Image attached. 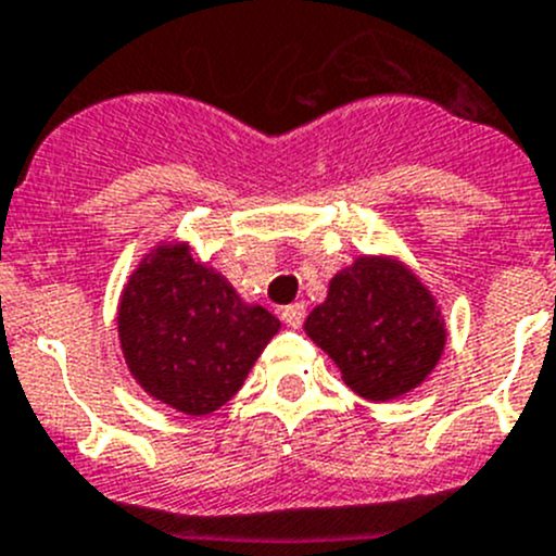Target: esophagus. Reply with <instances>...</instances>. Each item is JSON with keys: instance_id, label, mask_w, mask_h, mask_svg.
Listing matches in <instances>:
<instances>
[{"instance_id": "34e87169", "label": "esophagus", "mask_w": 556, "mask_h": 556, "mask_svg": "<svg viewBox=\"0 0 556 556\" xmlns=\"http://www.w3.org/2000/svg\"><path fill=\"white\" fill-rule=\"evenodd\" d=\"M281 319H283V325L294 327V330H298V327L305 321V305L303 303L287 305V308H281Z\"/></svg>"}]
</instances>
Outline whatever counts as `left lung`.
<instances>
[{
  "instance_id": "left-lung-1",
  "label": "left lung",
  "mask_w": 556,
  "mask_h": 556,
  "mask_svg": "<svg viewBox=\"0 0 556 556\" xmlns=\"http://www.w3.org/2000/svg\"><path fill=\"white\" fill-rule=\"evenodd\" d=\"M305 332L368 401L409 393L445 349V321L428 289L399 262L361 256L330 281L305 319Z\"/></svg>"
}]
</instances>
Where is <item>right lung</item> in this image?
I'll return each instance as SVG.
<instances>
[{
  "label": "right lung",
  "instance_id": "add662e5",
  "mask_svg": "<svg viewBox=\"0 0 556 556\" xmlns=\"http://www.w3.org/2000/svg\"><path fill=\"white\" fill-rule=\"evenodd\" d=\"M119 343L136 382L185 415H210L245 382L281 321L242 303L188 245H161L130 275Z\"/></svg>",
  "mask_w": 556,
  "mask_h": 556
}]
</instances>
